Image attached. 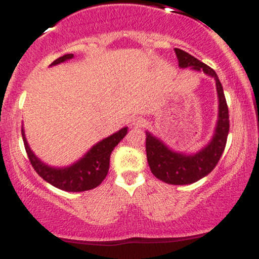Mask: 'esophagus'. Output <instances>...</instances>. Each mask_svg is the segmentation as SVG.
<instances>
[{"label":"esophagus","instance_id":"34e87169","mask_svg":"<svg viewBox=\"0 0 259 259\" xmlns=\"http://www.w3.org/2000/svg\"><path fill=\"white\" fill-rule=\"evenodd\" d=\"M144 124H145V120L142 119L141 117H135V118H133V120H132V126H134V127H141V126H144Z\"/></svg>","mask_w":259,"mask_h":259}]
</instances>
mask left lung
I'll use <instances>...</instances> for the list:
<instances>
[{"instance_id": "obj_1", "label": "left lung", "mask_w": 259, "mask_h": 259, "mask_svg": "<svg viewBox=\"0 0 259 259\" xmlns=\"http://www.w3.org/2000/svg\"><path fill=\"white\" fill-rule=\"evenodd\" d=\"M180 68L191 67L194 70H202L215 80L219 99L218 121L212 140L204 148L195 154L174 152L160 140L146 132V154L151 171L157 179L171 185H187L196 183L208 175L218 164L229 134V109L223 86L214 70L203 62L180 49H175Z\"/></svg>"}]
</instances>
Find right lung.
<instances>
[{"label":"right lung","mask_w":259,"mask_h":259,"mask_svg":"<svg viewBox=\"0 0 259 259\" xmlns=\"http://www.w3.org/2000/svg\"><path fill=\"white\" fill-rule=\"evenodd\" d=\"M73 57L74 56L72 53L64 55L56 59V61H53L51 65L59 64ZM126 133L127 127H123L119 132L103 139L102 141L97 142L81 159H79L78 162L74 163L70 167L53 168L45 164L44 162H41L35 156L30 147H29L28 141H26L24 130L22 129V136L23 141H24L26 154H28V158L30 160L35 171L49 184L57 187V189L69 192L92 190L105 180L107 174H108L109 158H111L112 151L123 140Z\"/></svg>","instance_id":"right-lung-1"}]
</instances>
